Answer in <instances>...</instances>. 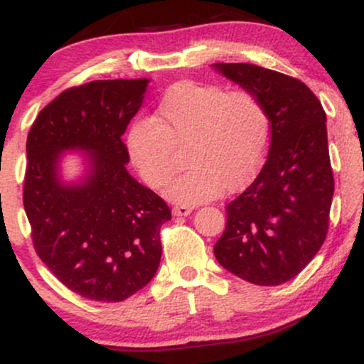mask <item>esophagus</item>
<instances>
[{
	"label": "esophagus",
	"instance_id": "34e87169",
	"mask_svg": "<svg viewBox=\"0 0 364 364\" xmlns=\"http://www.w3.org/2000/svg\"><path fill=\"white\" fill-rule=\"evenodd\" d=\"M191 210H193V207H190V205H174L173 207V214L176 217L190 215Z\"/></svg>",
	"mask_w": 364,
	"mask_h": 364
}]
</instances>
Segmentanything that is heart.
<instances>
[{
  "mask_svg": "<svg viewBox=\"0 0 364 364\" xmlns=\"http://www.w3.org/2000/svg\"><path fill=\"white\" fill-rule=\"evenodd\" d=\"M270 140V118L260 99L245 89L178 82L166 90L154 118L133 121L127 147L145 183L159 190L169 181L185 150L190 166L164 195L196 205L245 185L260 168Z\"/></svg>",
  "mask_w": 364,
  "mask_h": 364,
  "instance_id": "1",
  "label": "heart"
}]
</instances>
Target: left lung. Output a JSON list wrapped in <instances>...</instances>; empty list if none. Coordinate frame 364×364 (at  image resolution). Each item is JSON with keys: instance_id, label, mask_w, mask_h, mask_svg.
Returning <instances> with one entry per match:
<instances>
[{"instance_id": "8db88e82", "label": "left lung", "mask_w": 364, "mask_h": 364, "mask_svg": "<svg viewBox=\"0 0 364 364\" xmlns=\"http://www.w3.org/2000/svg\"><path fill=\"white\" fill-rule=\"evenodd\" d=\"M212 66L253 92L270 118L265 164L225 207L228 224L214 255L246 282L279 286L313 260L328 231L333 176L327 114L301 80L250 63Z\"/></svg>"}]
</instances>
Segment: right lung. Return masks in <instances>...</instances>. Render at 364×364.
I'll return each mask as SVG.
<instances>
[{"label": "right lung", "mask_w": 364, "mask_h": 364, "mask_svg": "<svg viewBox=\"0 0 364 364\" xmlns=\"http://www.w3.org/2000/svg\"><path fill=\"white\" fill-rule=\"evenodd\" d=\"M149 78L95 80L65 90L37 114L27 136L23 207L36 252L83 298L118 303L145 287L161 263L164 200L127 171L121 136L144 104ZM82 154L66 182L62 159Z\"/></svg>", "instance_id": "right-lung-1"}]
</instances>
